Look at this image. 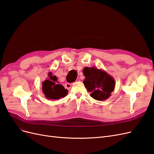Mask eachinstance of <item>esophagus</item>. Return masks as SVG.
Returning a JSON list of instances; mask_svg holds the SVG:
<instances>
[{
	"mask_svg": "<svg viewBox=\"0 0 154 154\" xmlns=\"http://www.w3.org/2000/svg\"><path fill=\"white\" fill-rule=\"evenodd\" d=\"M72 85V83H66V87L68 88V89H70V88H71Z\"/></svg>",
	"mask_w": 154,
	"mask_h": 154,
	"instance_id": "34e87169",
	"label": "esophagus"
}]
</instances>
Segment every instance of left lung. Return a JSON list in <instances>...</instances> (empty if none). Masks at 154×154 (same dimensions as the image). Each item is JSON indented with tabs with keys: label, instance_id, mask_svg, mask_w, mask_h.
I'll return each instance as SVG.
<instances>
[{
	"label": "left lung",
	"instance_id": "8db88e82",
	"mask_svg": "<svg viewBox=\"0 0 154 154\" xmlns=\"http://www.w3.org/2000/svg\"><path fill=\"white\" fill-rule=\"evenodd\" d=\"M83 72L85 77L83 83L92 98L97 101L108 99L115 88L113 77L104 70L94 67H85Z\"/></svg>",
	"mask_w": 154,
	"mask_h": 154
}]
</instances>
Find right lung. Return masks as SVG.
<instances>
[{
    "mask_svg": "<svg viewBox=\"0 0 154 154\" xmlns=\"http://www.w3.org/2000/svg\"><path fill=\"white\" fill-rule=\"evenodd\" d=\"M48 80L42 82V91L48 100H58L66 96L68 90L66 89L64 87L59 84L57 81L58 78L56 76H53L52 72H49Z\"/></svg>",
    "mask_w": 154,
    "mask_h": 154,
    "instance_id": "right-lung-1",
    "label": "right lung"
}]
</instances>
